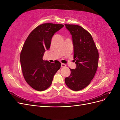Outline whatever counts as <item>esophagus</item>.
Instances as JSON below:
<instances>
[{
  "label": "esophagus",
  "mask_w": 120,
  "mask_h": 120,
  "mask_svg": "<svg viewBox=\"0 0 120 120\" xmlns=\"http://www.w3.org/2000/svg\"><path fill=\"white\" fill-rule=\"evenodd\" d=\"M66 67V64H61V68H65Z\"/></svg>",
  "instance_id": "esophagus-1"
}]
</instances>
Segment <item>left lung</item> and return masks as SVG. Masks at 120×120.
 I'll list each match as a JSON object with an SVG mask.
<instances>
[{"label": "left lung", "instance_id": "obj_1", "mask_svg": "<svg viewBox=\"0 0 120 120\" xmlns=\"http://www.w3.org/2000/svg\"><path fill=\"white\" fill-rule=\"evenodd\" d=\"M72 35L74 59L76 68L64 79L71 90L78 91L88 86L95 75L98 66L99 52L92 35L79 25L65 24Z\"/></svg>", "mask_w": 120, "mask_h": 120}]
</instances>
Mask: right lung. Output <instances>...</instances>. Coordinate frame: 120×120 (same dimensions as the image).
<instances>
[{
  "mask_svg": "<svg viewBox=\"0 0 120 120\" xmlns=\"http://www.w3.org/2000/svg\"><path fill=\"white\" fill-rule=\"evenodd\" d=\"M63 24L47 23L38 25L29 34L20 53L21 68L25 81L31 88L42 91L51 85L53 76L61 66L43 60L45 52L49 49L54 34Z\"/></svg>",
  "mask_w": 120,
  "mask_h": 120,
  "instance_id": "right-lung-1",
  "label": "right lung"
}]
</instances>
